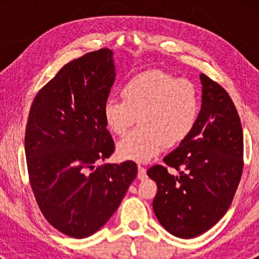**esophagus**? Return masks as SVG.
Wrapping results in <instances>:
<instances>
[{
	"label": "esophagus",
	"mask_w": 259,
	"mask_h": 259,
	"mask_svg": "<svg viewBox=\"0 0 259 259\" xmlns=\"http://www.w3.org/2000/svg\"><path fill=\"white\" fill-rule=\"evenodd\" d=\"M146 177H147L146 168L143 167V166H141V165L138 166V178H139L140 180H143V179L146 178Z\"/></svg>",
	"instance_id": "obj_1"
}]
</instances>
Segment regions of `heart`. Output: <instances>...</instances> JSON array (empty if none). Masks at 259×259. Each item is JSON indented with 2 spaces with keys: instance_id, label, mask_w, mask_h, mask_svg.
Listing matches in <instances>:
<instances>
[{
  "instance_id": "1",
  "label": "heart",
  "mask_w": 259,
  "mask_h": 259,
  "mask_svg": "<svg viewBox=\"0 0 259 259\" xmlns=\"http://www.w3.org/2000/svg\"><path fill=\"white\" fill-rule=\"evenodd\" d=\"M121 95L104 104V119L112 133L123 136L139 120L140 127L118 144L120 158L150 161L165 146L186 139L197 125L200 93L189 79H177L161 70H148L131 77Z\"/></svg>"
}]
</instances>
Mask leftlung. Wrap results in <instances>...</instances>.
Returning <instances> with one entry per match:
<instances>
[{"instance_id": "obj_1", "label": "left lung", "mask_w": 259, "mask_h": 259, "mask_svg": "<svg viewBox=\"0 0 259 259\" xmlns=\"http://www.w3.org/2000/svg\"><path fill=\"white\" fill-rule=\"evenodd\" d=\"M200 80L203 98L196 127L166 155L165 165L147 171L158 186L153 211L159 223L186 239L206 232L226 213L244 166L243 130L235 104L215 81L205 74Z\"/></svg>"}]
</instances>
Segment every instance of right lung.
<instances>
[{"mask_svg": "<svg viewBox=\"0 0 259 259\" xmlns=\"http://www.w3.org/2000/svg\"><path fill=\"white\" fill-rule=\"evenodd\" d=\"M114 68L108 48L73 60L38 91L28 115L24 150L35 199L49 224L74 238L106 224L138 173L130 160L95 167L115 150L104 119Z\"/></svg>", "mask_w": 259, "mask_h": 259, "instance_id": "obj_1", "label": "right lung"}]
</instances>
